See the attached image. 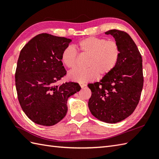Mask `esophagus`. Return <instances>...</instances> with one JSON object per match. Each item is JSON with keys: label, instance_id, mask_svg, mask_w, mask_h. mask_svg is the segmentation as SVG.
I'll list each match as a JSON object with an SVG mask.
<instances>
[{"label": "esophagus", "instance_id": "1", "mask_svg": "<svg viewBox=\"0 0 159 159\" xmlns=\"http://www.w3.org/2000/svg\"><path fill=\"white\" fill-rule=\"evenodd\" d=\"M79 85H80V87H81V88H83V87H85L86 86V85H85V83H80Z\"/></svg>", "mask_w": 159, "mask_h": 159}]
</instances>
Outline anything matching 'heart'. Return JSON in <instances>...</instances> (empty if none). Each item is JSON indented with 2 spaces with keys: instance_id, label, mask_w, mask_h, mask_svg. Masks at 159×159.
I'll return each instance as SVG.
<instances>
[{
  "instance_id": "b5f03b06",
  "label": "heart",
  "mask_w": 159,
  "mask_h": 159,
  "mask_svg": "<svg viewBox=\"0 0 159 159\" xmlns=\"http://www.w3.org/2000/svg\"><path fill=\"white\" fill-rule=\"evenodd\" d=\"M80 52L89 56L86 69H75L69 73L68 79L78 83H87L96 78L104 77L112 71L120 58L119 46L113 40L89 37L80 41L76 46ZM61 59L69 69L76 67L77 52L72 46L63 50Z\"/></svg>"
}]
</instances>
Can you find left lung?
<instances>
[{
  "instance_id": "8db88e82",
  "label": "left lung",
  "mask_w": 159,
  "mask_h": 159,
  "mask_svg": "<svg viewBox=\"0 0 159 159\" xmlns=\"http://www.w3.org/2000/svg\"><path fill=\"white\" fill-rule=\"evenodd\" d=\"M115 38L120 55L117 65L100 82L88 84L92 96L91 113L106 123H117L134 112L143 85L142 57L127 33L113 29L105 32Z\"/></svg>"
}]
</instances>
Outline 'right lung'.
Returning a JSON list of instances; mask_svg holds the SVG:
<instances>
[{
	"label": "right lung",
	"instance_id": "add662e5",
	"mask_svg": "<svg viewBox=\"0 0 159 159\" xmlns=\"http://www.w3.org/2000/svg\"><path fill=\"white\" fill-rule=\"evenodd\" d=\"M72 39L42 33L20 51L16 70V87L20 106L30 120L53 126L66 116L68 98L79 92V83L58 85L66 74L61 59Z\"/></svg>",
	"mask_w": 159,
	"mask_h": 159
}]
</instances>
